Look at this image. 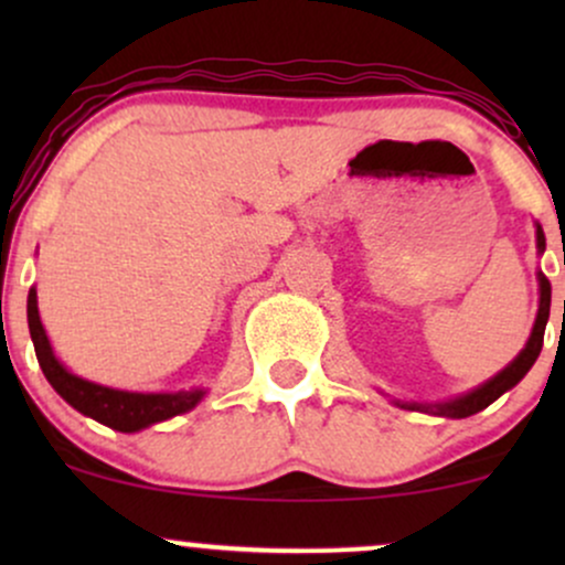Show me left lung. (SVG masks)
<instances>
[{
	"instance_id": "left-lung-1",
	"label": "left lung",
	"mask_w": 565,
	"mask_h": 565,
	"mask_svg": "<svg viewBox=\"0 0 565 565\" xmlns=\"http://www.w3.org/2000/svg\"><path fill=\"white\" fill-rule=\"evenodd\" d=\"M534 225H536V252L544 255V246H547V244H544V231H542L540 223H534ZM536 281H540V308H536V319H534V327H531L526 348H523L521 353H518L515 359H512L510 364L502 369V372L494 374L491 380H486L483 385H478L468 393L457 395V398H449V401H401V398H393V404L401 406V408H408V412L433 414V417L462 419V417H470V414L483 412L486 406L494 404L499 395L512 391L518 382L526 377L529 369L534 366V361L540 359L542 342H544V327H547V319H550V297H553V287H550L547 276H544L542 270H536Z\"/></svg>"
}]
</instances>
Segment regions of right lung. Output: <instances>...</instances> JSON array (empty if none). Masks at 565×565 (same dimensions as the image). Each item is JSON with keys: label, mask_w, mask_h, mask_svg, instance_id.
Masks as SVG:
<instances>
[{"label": "right lung", "mask_w": 565, "mask_h": 565, "mask_svg": "<svg viewBox=\"0 0 565 565\" xmlns=\"http://www.w3.org/2000/svg\"><path fill=\"white\" fill-rule=\"evenodd\" d=\"M29 332L34 340V350L39 366H42L44 377L55 387L66 404H71L84 417H93L95 423L114 427L119 433H138L146 427L164 423V419L178 417V414L191 412L204 401L206 387H191V391H174V393H135V391H119V387H106L89 382L84 377L71 374L66 366L57 361L50 337L44 332L42 319H39V305H36V289L29 291Z\"/></svg>", "instance_id": "1"}]
</instances>
